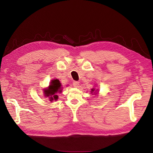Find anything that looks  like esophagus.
Wrapping results in <instances>:
<instances>
[{
  "label": "esophagus",
  "instance_id": "obj_1",
  "mask_svg": "<svg viewBox=\"0 0 153 153\" xmlns=\"http://www.w3.org/2000/svg\"><path fill=\"white\" fill-rule=\"evenodd\" d=\"M73 85L74 87H78V85H79V82H77V81H74V82H73Z\"/></svg>",
  "mask_w": 153,
  "mask_h": 153
}]
</instances>
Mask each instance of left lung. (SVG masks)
<instances>
[{
  "label": "left lung",
  "mask_w": 153,
  "mask_h": 153,
  "mask_svg": "<svg viewBox=\"0 0 153 153\" xmlns=\"http://www.w3.org/2000/svg\"><path fill=\"white\" fill-rule=\"evenodd\" d=\"M94 89H91V92H94Z\"/></svg>",
  "instance_id": "1"
}]
</instances>
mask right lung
Returning a JSON list of instances; mask_svg holds the SVG:
<instances>
[{"label":"right lung","instance_id":"add662e5","mask_svg":"<svg viewBox=\"0 0 153 153\" xmlns=\"http://www.w3.org/2000/svg\"><path fill=\"white\" fill-rule=\"evenodd\" d=\"M61 85L59 80H52L48 87V89L44 90L45 96L49 97L50 101L57 100L58 99V96L56 95L57 92H61Z\"/></svg>","mask_w":153,"mask_h":153}]
</instances>
